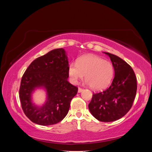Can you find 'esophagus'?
Listing matches in <instances>:
<instances>
[{
    "label": "esophagus",
    "instance_id": "34e87169",
    "mask_svg": "<svg viewBox=\"0 0 152 152\" xmlns=\"http://www.w3.org/2000/svg\"><path fill=\"white\" fill-rule=\"evenodd\" d=\"M84 91L83 89L80 88V87H79V89H78V93H81V92H82Z\"/></svg>",
    "mask_w": 152,
    "mask_h": 152
}]
</instances>
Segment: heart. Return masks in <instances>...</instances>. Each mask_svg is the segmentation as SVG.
<instances>
[{
  "mask_svg": "<svg viewBox=\"0 0 152 152\" xmlns=\"http://www.w3.org/2000/svg\"><path fill=\"white\" fill-rule=\"evenodd\" d=\"M68 72L72 83L76 84L84 75L85 83L93 89L99 91L109 86L113 79L114 69L110 61L88 54L79 58L76 63H70Z\"/></svg>",
  "mask_w": 152,
  "mask_h": 152,
  "instance_id": "1",
  "label": "heart"
}]
</instances>
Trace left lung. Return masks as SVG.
<instances>
[{"label":"left lung","instance_id":"8db88e82","mask_svg":"<svg viewBox=\"0 0 152 152\" xmlns=\"http://www.w3.org/2000/svg\"><path fill=\"white\" fill-rule=\"evenodd\" d=\"M115 76L107 89L94 93L88 107L91 113L102 122H113L122 118L129 111L137 91L135 73L122 59L109 53Z\"/></svg>","mask_w":152,"mask_h":152}]
</instances>
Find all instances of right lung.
I'll list each match as a JSON object with an SVG mask.
<instances>
[{
    "label": "right lung",
    "mask_w": 152,
    "mask_h": 152,
    "mask_svg": "<svg viewBox=\"0 0 152 152\" xmlns=\"http://www.w3.org/2000/svg\"><path fill=\"white\" fill-rule=\"evenodd\" d=\"M68 56L63 48L50 50L31 62L22 77L19 91L21 107L30 120L41 126L56 124L66 117L78 88L68 81ZM43 88L47 100L42 105L32 100L34 92Z\"/></svg>",
    "instance_id": "1"
}]
</instances>
